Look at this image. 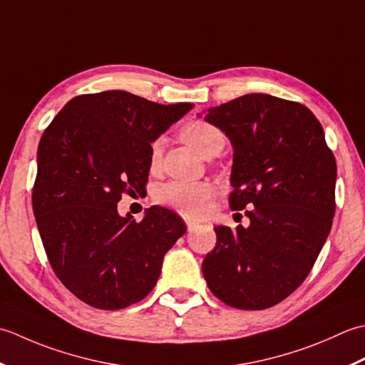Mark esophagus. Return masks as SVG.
Here are the masks:
<instances>
[{
	"mask_svg": "<svg viewBox=\"0 0 365 365\" xmlns=\"http://www.w3.org/2000/svg\"><path fill=\"white\" fill-rule=\"evenodd\" d=\"M184 220H185V225H187L189 232H192V230L198 225L197 220H192V219H184Z\"/></svg>",
	"mask_w": 365,
	"mask_h": 365,
	"instance_id": "obj_1",
	"label": "esophagus"
}]
</instances>
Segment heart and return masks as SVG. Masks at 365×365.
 <instances>
[{"label":"heart","mask_w":365,"mask_h":365,"mask_svg":"<svg viewBox=\"0 0 365 365\" xmlns=\"http://www.w3.org/2000/svg\"><path fill=\"white\" fill-rule=\"evenodd\" d=\"M181 138L193 151L203 158L217 154L225 145V137L214 124L207 121H190L181 129ZM162 154V140L155 138L150 146V167L158 170ZM217 195V185L210 181L184 182L170 181L159 185L154 192L158 203L172 207L184 217L200 219L210 212L214 197Z\"/></svg>","instance_id":"heart-1"}]
</instances>
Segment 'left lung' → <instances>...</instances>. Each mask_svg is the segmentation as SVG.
<instances>
[{"instance_id": "obj_1", "label": "left lung", "mask_w": 365, "mask_h": 365, "mask_svg": "<svg viewBox=\"0 0 365 365\" xmlns=\"http://www.w3.org/2000/svg\"><path fill=\"white\" fill-rule=\"evenodd\" d=\"M233 145L230 206L250 225L215 227L203 259L207 287L227 306L262 310L299 287L336 212V158L322 124L302 103L245 94L207 110Z\"/></svg>"}]
</instances>
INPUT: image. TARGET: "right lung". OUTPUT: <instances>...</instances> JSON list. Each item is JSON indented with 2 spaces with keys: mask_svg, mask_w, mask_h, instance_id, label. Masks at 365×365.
<instances>
[{
  "mask_svg": "<svg viewBox=\"0 0 365 365\" xmlns=\"http://www.w3.org/2000/svg\"><path fill=\"white\" fill-rule=\"evenodd\" d=\"M192 107L125 91L83 94L43 132L33 211L56 277L80 301L118 310L158 284L163 255L187 228L167 207L153 206L135 222L116 206L145 189L151 143Z\"/></svg>",
  "mask_w": 365,
  "mask_h": 365,
  "instance_id": "add662e5",
  "label": "right lung"
}]
</instances>
